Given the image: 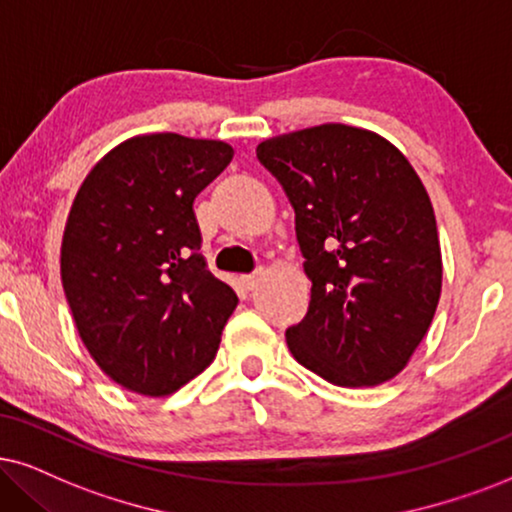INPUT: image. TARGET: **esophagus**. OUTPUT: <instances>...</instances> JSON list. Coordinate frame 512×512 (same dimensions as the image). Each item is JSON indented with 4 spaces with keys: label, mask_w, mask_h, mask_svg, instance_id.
I'll return each mask as SVG.
<instances>
[{
    "label": "esophagus",
    "mask_w": 512,
    "mask_h": 512,
    "mask_svg": "<svg viewBox=\"0 0 512 512\" xmlns=\"http://www.w3.org/2000/svg\"><path fill=\"white\" fill-rule=\"evenodd\" d=\"M241 281H243V286L248 288V290H255L257 286H260V281H262V269L252 271V274H245Z\"/></svg>",
    "instance_id": "obj_1"
}]
</instances>
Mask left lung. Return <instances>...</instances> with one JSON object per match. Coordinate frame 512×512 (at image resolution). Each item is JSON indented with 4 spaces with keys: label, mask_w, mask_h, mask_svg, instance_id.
I'll return each mask as SVG.
<instances>
[{
    "label": "left lung",
    "mask_w": 512,
    "mask_h": 512,
    "mask_svg": "<svg viewBox=\"0 0 512 512\" xmlns=\"http://www.w3.org/2000/svg\"><path fill=\"white\" fill-rule=\"evenodd\" d=\"M257 158L295 210L312 281L290 354L340 387L380 385L409 364L442 293V250L423 181L397 146L328 122L267 139Z\"/></svg>",
    "instance_id": "obj_1"
}]
</instances>
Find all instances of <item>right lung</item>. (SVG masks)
<instances>
[{
  "mask_svg": "<svg viewBox=\"0 0 512 512\" xmlns=\"http://www.w3.org/2000/svg\"><path fill=\"white\" fill-rule=\"evenodd\" d=\"M234 158L215 139L141 134L92 167L70 208L61 281L113 383L165 397L215 359L238 297L200 255L193 200Z\"/></svg>",
  "mask_w": 512,
  "mask_h": 512,
  "instance_id": "obj_1",
  "label": "right lung"
}]
</instances>
